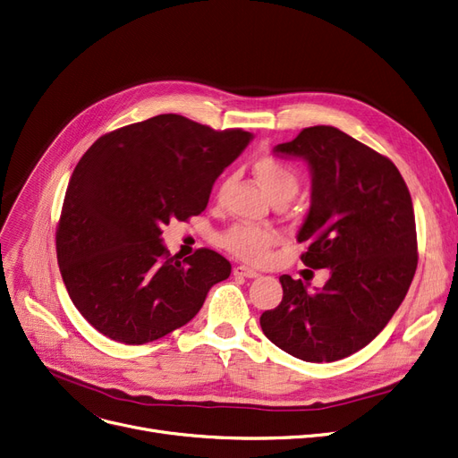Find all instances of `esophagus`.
<instances>
[{"instance_id": "1", "label": "esophagus", "mask_w": 458, "mask_h": 458, "mask_svg": "<svg viewBox=\"0 0 458 458\" xmlns=\"http://www.w3.org/2000/svg\"><path fill=\"white\" fill-rule=\"evenodd\" d=\"M233 275H235V276H243V278H256V276H260V273L250 269V267H245V266L233 267Z\"/></svg>"}]
</instances>
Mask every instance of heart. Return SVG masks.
<instances>
[{
    "instance_id": "1",
    "label": "heart",
    "mask_w": 458,
    "mask_h": 458,
    "mask_svg": "<svg viewBox=\"0 0 458 458\" xmlns=\"http://www.w3.org/2000/svg\"><path fill=\"white\" fill-rule=\"evenodd\" d=\"M252 174L271 204L276 200L290 202L300 191V175L295 168L275 157L256 158L252 163ZM275 242V232L256 226H233L223 235L225 249L249 264L262 262Z\"/></svg>"
}]
</instances>
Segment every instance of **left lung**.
<instances>
[{"instance_id":"left-lung-1","label":"left lung","mask_w":458,"mask_h":458,"mask_svg":"<svg viewBox=\"0 0 458 458\" xmlns=\"http://www.w3.org/2000/svg\"><path fill=\"white\" fill-rule=\"evenodd\" d=\"M276 157L303 158L310 208L297 232L301 260L329 269L322 290L281 276L283 301L260 316L267 339L309 363L365 348L401 307L417 267L410 191L387 157L331 125L303 129Z\"/></svg>"}]
</instances>
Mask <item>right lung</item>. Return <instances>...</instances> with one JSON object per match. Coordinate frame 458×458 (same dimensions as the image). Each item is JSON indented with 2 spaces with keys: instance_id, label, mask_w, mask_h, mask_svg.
Instances as JSON below:
<instances>
[{
  "instance_id": "right-lung-1",
  "label": "right lung",
  "mask_w": 458,
  "mask_h": 458,
  "mask_svg": "<svg viewBox=\"0 0 458 458\" xmlns=\"http://www.w3.org/2000/svg\"><path fill=\"white\" fill-rule=\"evenodd\" d=\"M252 140L161 114L98 138L78 161L55 232L57 264L74 307L105 336L146 344L185 326L225 256L198 249L180 260L163 243L172 218L200 215L223 170Z\"/></svg>"
}]
</instances>
